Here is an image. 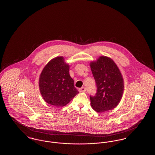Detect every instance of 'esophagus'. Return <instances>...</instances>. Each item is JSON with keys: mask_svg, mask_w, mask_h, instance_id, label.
Here are the masks:
<instances>
[{"mask_svg": "<svg viewBox=\"0 0 155 155\" xmlns=\"http://www.w3.org/2000/svg\"><path fill=\"white\" fill-rule=\"evenodd\" d=\"M78 91H79V92H85V91H86V89H85V87H81V88H80L78 89Z\"/></svg>", "mask_w": 155, "mask_h": 155, "instance_id": "34e87169", "label": "esophagus"}]
</instances>
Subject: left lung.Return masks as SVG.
I'll return each mask as SVG.
<instances>
[{
    "instance_id": "1",
    "label": "left lung",
    "mask_w": 155,
    "mask_h": 155,
    "mask_svg": "<svg viewBox=\"0 0 155 155\" xmlns=\"http://www.w3.org/2000/svg\"><path fill=\"white\" fill-rule=\"evenodd\" d=\"M90 66L97 87L95 95H90L92 107L97 113L114 109L124 91V81L118 67L106 56L91 62Z\"/></svg>"
}]
</instances>
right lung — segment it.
Wrapping results in <instances>:
<instances>
[{"label": "right lung", "mask_w": 155, "mask_h": 155, "mask_svg": "<svg viewBox=\"0 0 155 155\" xmlns=\"http://www.w3.org/2000/svg\"><path fill=\"white\" fill-rule=\"evenodd\" d=\"M74 84L69 66L62 56L52 59L44 68L39 80L45 101L56 107L66 106L78 93Z\"/></svg>", "instance_id": "add662e5"}]
</instances>
